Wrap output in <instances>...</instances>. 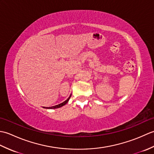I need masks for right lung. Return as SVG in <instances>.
<instances>
[{
    "label": "right lung",
    "instance_id": "obj_1",
    "mask_svg": "<svg viewBox=\"0 0 154 154\" xmlns=\"http://www.w3.org/2000/svg\"><path fill=\"white\" fill-rule=\"evenodd\" d=\"M71 94L70 95V97L68 98V99L66 100H65L64 102H63V103H61V104H57V105H55V106H50V107H44V106H43L44 108H45V109H58V108H60V107H61V106H64L65 104H66L67 103V102L69 101V99H70V97H71Z\"/></svg>",
    "mask_w": 154,
    "mask_h": 154
}]
</instances>
